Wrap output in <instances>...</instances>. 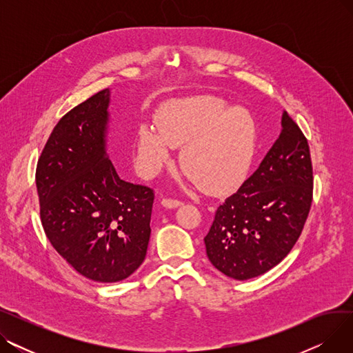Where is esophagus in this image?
<instances>
[{
    "mask_svg": "<svg viewBox=\"0 0 353 353\" xmlns=\"http://www.w3.org/2000/svg\"><path fill=\"white\" fill-rule=\"evenodd\" d=\"M161 205L164 206V208H167V209H176V208H179V206H181L183 205V201H180V200H174V199H163L161 200Z\"/></svg>",
    "mask_w": 353,
    "mask_h": 353,
    "instance_id": "1",
    "label": "esophagus"
}]
</instances>
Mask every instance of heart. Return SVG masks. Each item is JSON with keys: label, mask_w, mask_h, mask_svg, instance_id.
<instances>
[{"label": "heart", "mask_w": 353, "mask_h": 353, "mask_svg": "<svg viewBox=\"0 0 353 353\" xmlns=\"http://www.w3.org/2000/svg\"><path fill=\"white\" fill-rule=\"evenodd\" d=\"M157 130L140 125L137 161L156 172L181 148L180 165L209 193H223L245 180L257 152V125L243 107H229L212 96H194L164 103L156 114Z\"/></svg>", "instance_id": "1"}]
</instances>
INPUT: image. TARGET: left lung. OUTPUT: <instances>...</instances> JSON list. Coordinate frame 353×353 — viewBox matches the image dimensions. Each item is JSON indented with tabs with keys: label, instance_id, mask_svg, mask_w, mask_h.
<instances>
[{
	"label": "left lung",
	"instance_id": "8db88e82",
	"mask_svg": "<svg viewBox=\"0 0 353 353\" xmlns=\"http://www.w3.org/2000/svg\"><path fill=\"white\" fill-rule=\"evenodd\" d=\"M313 194L309 144L283 111L282 132L259 169L216 210L205 237L212 265L236 281L281 263L303 230Z\"/></svg>",
	"mask_w": 353,
	"mask_h": 353
}]
</instances>
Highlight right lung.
I'll return each instance as SVG.
<instances>
[{"instance_id": "obj_1", "label": "right lung", "mask_w": 353, "mask_h": 353, "mask_svg": "<svg viewBox=\"0 0 353 353\" xmlns=\"http://www.w3.org/2000/svg\"><path fill=\"white\" fill-rule=\"evenodd\" d=\"M110 90L70 110L37 163L40 216L52 248L87 279L124 281L143 263L154 193L124 181L107 147Z\"/></svg>"}]
</instances>
